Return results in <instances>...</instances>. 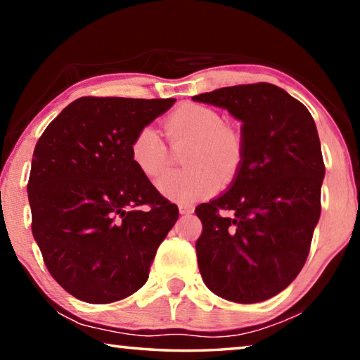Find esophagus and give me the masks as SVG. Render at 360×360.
Instances as JSON below:
<instances>
[{
  "label": "esophagus",
  "mask_w": 360,
  "mask_h": 360,
  "mask_svg": "<svg viewBox=\"0 0 360 360\" xmlns=\"http://www.w3.org/2000/svg\"><path fill=\"white\" fill-rule=\"evenodd\" d=\"M193 206L192 205H179V214H192Z\"/></svg>",
  "instance_id": "obj_1"
}]
</instances>
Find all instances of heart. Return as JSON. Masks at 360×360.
Wrapping results in <instances>:
<instances>
[{
  "label": "heart",
  "mask_w": 360,
  "mask_h": 360,
  "mask_svg": "<svg viewBox=\"0 0 360 360\" xmlns=\"http://www.w3.org/2000/svg\"><path fill=\"white\" fill-rule=\"evenodd\" d=\"M169 141L174 146L191 143L186 155V172L169 173L157 182L158 192L172 202L191 205L219 191L222 179L238 174L245 144L235 130L224 127L214 109L203 105L179 106L165 122ZM130 158L146 178L155 182L168 169V148L154 127H143L131 139Z\"/></svg>",
  "instance_id": "obj_1"
}]
</instances>
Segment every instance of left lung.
<instances>
[{
  "mask_svg": "<svg viewBox=\"0 0 360 360\" xmlns=\"http://www.w3.org/2000/svg\"><path fill=\"white\" fill-rule=\"evenodd\" d=\"M241 122L245 157L227 192L197 206L203 283L236 303L275 297L307 262L326 174L311 114L273 84L235 85L192 96ZM231 210V217L220 211Z\"/></svg>",
  "mask_w": 360,
  "mask_h": 360,
  "instance_id": "8db88e82",
  "label": "left lung"
}]
</instances>
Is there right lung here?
<instances>
[{"instance_id": "obj_1", "label": "right lung", "mask_w": 360, "mask_h": 360, "mask_svg": "<svg viewBox=\"0 0 360 360\" xmlns=\"http://www.w3.org/2000/svg\"><path fill=\"white\" fill-rule=\"evenodd\" d=\"M174 101L82 96L36 143L27 187L33 236L49 273L79 300L135 294L178 221V206L130 158L133 136Z\"/></svg>"}]
</instances>
